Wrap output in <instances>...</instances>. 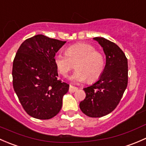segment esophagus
<instances>
[{"mask_svg":"<svg viewBox=\"0 0 146 146\" xmlns=\"http://www.w3.org/2000/svg\"><path fill=\"white\" fill-rule=\"evenodd\" d=\"M78 90V88L76 86H72L70 85V88H69V91H70V93H74L75 92V91H76Z\"/></svg>","mask_w":146,"mask_h":146,"instance_id":"esophagus-1","label":"esophagus"}]
</instances>
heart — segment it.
<instances>
[{"label":"heart","instance_id":"obj_1","mask_svg":"<svg viewBox=\"0 0 146 146\" xmlns=\"http://www.w3.org/2000/svg\"><path fill=\"white\" fill-rule=\"evenodd\" d=\"M54 64L58 73L67 77L75 64L76 70L71 76L76 82L93 83L103 74L106 60L101 52L96 50L94 46L86 43H77L68 46L65 55L58 52L54 56Z\"/></svg>","mask_w":146,"mask_h":146}]
</instances>
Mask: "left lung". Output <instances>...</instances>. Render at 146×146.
Segmentation results:
<instances>
[{
    "instance_id": "obj_1",
    "label": "left lung",
    "mask_w": 146,
    "mask_h": 146,
    "mask_svg": "<svg viewBox=\"0 0 146 146\" xmlns=\"http://www.w3.org/2000/svg\"><path fill=\"white\" fill-rule=\"evenodd\" d=\"M94 39L103 47L106 64L99 80L84 88L86 98L79 103V108L87 116L100 117L116 108L127 88L128 62L125 54L115 43L103 37Z\"/></svg>"
}]
</instances>
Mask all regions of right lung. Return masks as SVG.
Segmentation results:
<instances>
[{"mask_svg": "<svg viewBox=\"0 0 146 146\" xmlns=\"http://www.w3.org/2000/svg\"><path fill=\"white\" fill-rule=\"evenodd\" d=\"M66 43L38 34L17 50L13 64V84L21 105L31 117L49 119L58 115L69 84L58 79L54 56Z\"/></svg>", "mask_w": 146, "mask_h": 146, "instance_id": "right-lung-1", "label": "right lung"}]
</instances>
